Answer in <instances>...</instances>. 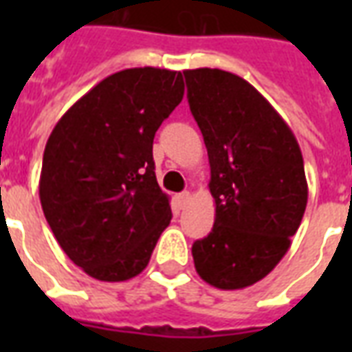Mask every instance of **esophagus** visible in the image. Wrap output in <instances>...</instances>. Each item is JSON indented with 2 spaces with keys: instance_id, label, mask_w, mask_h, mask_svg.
Instances as JSON below:
<instances>
[{
  "instance_id": "34e87169",
  "label": "esophagus",
  "mask_w": 352,
  "mask_h": 352,
  "mask_svg": "<svg viewBox=\"0 0 352 352\" xmlns=\"http://www.w3.org/2000/svg\"><path fill=\"white\" fill-rule=\"evenodd\" d=\"M190 199H192L190 192H181V194L177 196V206L181 207V209H184V207L190 204Z\"/></svg>"
}]
</instances>
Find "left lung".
Masks as SVG:
<instances>
[{
    "mask_svg": "<svg viewBox=\"0 0 352 352\" xmlns=\"http://www.w3.org/2000/svg\"><path fill=\"white\" fill-rule=\"evenodd\" d=\"M188 103L209 156L211 234L192 245L211 287L239 290L264 279L290 247L307 206L300 145L270 101L234 73L186 69Z\"/></svg>",
    "mask_w": 352,
    "mask_h": 352,
    "instance_id": "obj_1",
    "label": "left lung"
}]
</instances>
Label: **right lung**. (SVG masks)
<instances>
[{
    "mask_svg": "<svg viewBox=\"0 0 352 352\" xmlns=\"http://www.w3.org/2000/svg\"><path fill=\"white\" fill-rule=\"evenodd\" d=\"M184 96L181 72L109 75L65 111L43 154L45 219L73 264L120 283L143 272L171 221L156 181L154 133Z\"/></svg>",
    "mask_w": 352,
    "mask_h": 352,
    "instance_id": "obj_1",
    "label": "right lung"
}]
</instances>
